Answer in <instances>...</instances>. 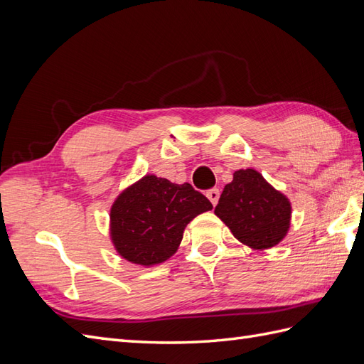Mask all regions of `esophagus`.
Listing matches in <instances>:
<instances>
[{
	"label": "esophagus",
	"mask_w": 364,
	"mask_h": 364,
	"mask_svg": "<svg viewBox=\"0 0 364 364\" xmlns=\"http://www.w3.org/2000/svg\"><path fill=\"white\" fill-rule=\"evenodd\" d=\"M206 197H208V199L211 200V203L215 206V205H217V202H218L220 191H218L217 188H211V190H208V191H206Z\"/></svg>",
	"instance_id": "esophagus-1"
}]
</instances>
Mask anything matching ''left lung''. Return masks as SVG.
<instances>
[{"label":"left lung","mask_w":364,"mask_h":364,"mask_svg":"<svg viewBox=\"0 0 364 364\" xmlns=\"http://www.w3.org/2000/svg\"><path fill=\"white\" fill-rule=\"evenodd\" d=\"M214 213L240 243L264 250L279 245L287 235L291 203L261 173L246 168L234 173Z\"/></svg>","instance_id":"obj_1"}]
</instances>
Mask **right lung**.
Masks as SVG:
<instances>
[{
    "instance_id": "1",
    "label": "right lung",
    "mask_w": 364,
    "mask_h": 364,
    "mask_svg": "<svg viewBox=\"0 0 364 364\" xmlns=\"http://www.w3.org/2000/svg\"><path fill=\"white\" fill-rule=\"evenodd\" d=\"M213 209L190 183H173L155 174L121 193L111 208V240L119 257L150 267L178 250L194 217Z\"/></svg>"
}]
</instances>
